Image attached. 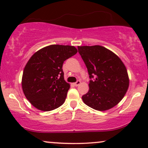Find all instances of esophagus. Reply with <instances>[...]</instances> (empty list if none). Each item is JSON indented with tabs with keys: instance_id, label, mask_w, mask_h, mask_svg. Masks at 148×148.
Wrapping results in <instances>:
<instances>
[{
	"instance_id": "obj_1",
	"label": "esophagus",
	"mask_w": 148,
	"mask_h": 148,
	"mask_svg": "<svg viewBox=\"0 0 148 148\" xmlns=\"http://www.w3.org/2000/svg\"><path fill=\"white\" fill-rule=\"evenodd\" d=\"M80 84H81V82H80V81H77L75 83H74V85L75 86H79Z\"/></svg>"
}]
</instances>
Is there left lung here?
I'll use <instances>...</instances> for the list:
<instances>
[{"label":"left lung","mask_w":148,"mask_h":148,"mask_svg":"<svg viewBox=\"0 0 148 148\" xmlns=\"http://www.w3.org/2000/svg\"><path fill=\"white\" fill-rule=\"evenodd\" d=\"M78 52L88 69V92L82 96L84 103L99 111H105L117 105L129 87L127 69L121 60L105 47H77Z\"/></svg>","instance_id":"8db88e82"}]
</instances>
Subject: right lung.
<instances>
[{"mask_svg": "<svg viewBox=\"0 0 148 148\" xmlns=\"http://www.w3.org/2000/svg\"><path fill=\"white\" fill-rule=\"evenodd\" d=\"M77 52L73 46L52 45L30 58L23 71L22 88L34 107L51 111L64 103L70 84L64 78L62 65Z\"/></svg>", "mask_w": 148, "mask_h": 148, "instance_id": "right-lung-1", "label": "right lung"}]
</instances>
